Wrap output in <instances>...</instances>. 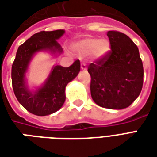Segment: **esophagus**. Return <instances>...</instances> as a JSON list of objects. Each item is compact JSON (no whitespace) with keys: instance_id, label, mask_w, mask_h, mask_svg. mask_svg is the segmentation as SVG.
I'll list each match as a JSON object with an SVG mask.
<instances>
[{"instance_id":"34e87169","label":"esophagus","mask_w":157,"mask_h":157,"mask_svg":"<svg viewBox=\"0 0 157 157\" xmlns=\"http://www.w3.org/2000/svg\"><path fill=\"white\" fill-rule=\"evenodd\" d=\"M81 69H82V70H86V69H87V67H86V64H84V63H82V65H81Z\"/></svg>"}]
</instances>
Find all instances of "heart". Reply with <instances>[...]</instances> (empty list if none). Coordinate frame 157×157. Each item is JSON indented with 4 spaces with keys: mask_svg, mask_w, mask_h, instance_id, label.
<instances>
[{
    "mask_svg": "<svg viewBox=\"0 0 157 157\" xmlns=\"http://www.w3.org/2000/svg\"><path fill=\"white\" fill-rule=\"evenodd\" d=\"M74 51L82 56L91 54L94 59L100 60L104 59L111 50V44L108 39L86 38L79 40L72 45Z\"/></svg>",
    "mask_w": 157,
    "mask_h": 157,
    "instance_id": "obj_1",
    "label": "heart"
}]
</instances>
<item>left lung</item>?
Listing matches in <instances>:
<instances>
[{
    "instance_id": "left-lung-1",
    "label": "left lung",
    "mask_w": 157,
    "mask_h": 157,
    "mask_svg": "<svg viewBox=\"0 0 157 157\" xmlns=\"http://www.w3.org/2000/svg\"><path fill=\"white\" fill-rule=\"evenodd\" d=\"M111 50L105 58L90 64L91 95L100 107L128 108L141 92L144 69L138 47L128 36L107 33Z\"/></svg>"
}]
</instances>
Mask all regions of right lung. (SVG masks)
<instances>
[{
	"label": "right lung",
	"mask_w": 157,
	"mask_h": 157,
	"mask_svg": "<svg viewBox=\"0 0 157 157\" xmlns=\"http://www.w3.org/2000/svg\"><path fill=\"white\" fill-rule=\"evenodd\" d=\"M64 33L63 29L37 33L17 51L12 66V87L18 102L33 114L45 116L58 111L65 101V86L80 72L79 59L69 67L54 65L43 86L33 92L28 86L25 74L33 57L39 51H49L55 55L62 54L63 49L57 40Z\"/></svg>",
	"instance_id": "add662e5"
}]
</instances>
